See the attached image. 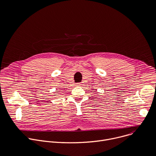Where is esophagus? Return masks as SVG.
<instances>
[{
    "mask_svg": "<svg viewBox=\"0 0 156 156\" xmlns=\"http://www.w3.org/2000/svg\"><path fill=\"white\" fill-rule=\"evenodd\" d=\"M76 87H80V86H81V83H77V84H76Z\"/></svg>",
    "mask_w": 156,
    "mask_h": 156,
    "instance_id": "esophagus-1",
    "label": "esophagus"
}]
</instances>
